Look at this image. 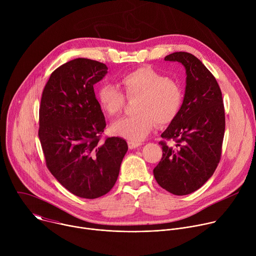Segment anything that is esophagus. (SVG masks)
<instances>
[{
	"label": "esophagus",
	"instance_id": "obj_1",
	"mask_svg": "<svg viewBox=\"0 0 256 256\" xmlns=\"http://www.w3.org/2000/svg\"><path fill=\"white\" fill-rule=\"evenodd\" d=\"M128 148H130V150L136 149V148L140 147V146L142 144V142H134V140H128Z\"/></svg>",
	"mask_w": 256,
	"mask_h": 256
}]
</instances>
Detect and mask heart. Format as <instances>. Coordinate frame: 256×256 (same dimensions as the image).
<instances>
[{
	"instance_id": "b5f03b06",
	"label": "heart",
	"mask_w": 256,
	"mask_h": 256,
	"mask_svg": "<svg viewBox=\"0 0 256 256\" xmlns=\"http://www.w3.org/2000/svg\"><path fill=\"white\" fill-rule=\"evenodd\" d=\"M120 84L128 97H138L136 104L138 114L114 122L110 130L114 136L142 140L157 122L160 126L170 124L180 110L184 99L181 87L151 66H140L128 72L122 77ZM97 99L109 118L118 114L124 104V95L112 84L101 85Z\"/></svg>"
}]
</instances>
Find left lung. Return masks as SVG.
Segmentation results:
<instances>
[{"instance_id": "1", "label": "left lung", "mask_w": 256, "mask_h": 256, "mask_svg": "<svg viewBox=\"0 0 256 256\" xmlns=\"http://www.w3.org/2000/svg\"><path fill=\"white\" fill-rule=\"evenodd\" d=\"M186 68V93L176 118L161 134L163 156L153 173L158 184L175 196L202 188L214 174L222 153L225 110L222 92L206 66L194 54L177 52L164 58Z\"/></svg>"}]
</instances>
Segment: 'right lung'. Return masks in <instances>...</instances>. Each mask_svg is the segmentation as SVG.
<instances>
[{
    "mask_svg": "<svg viewBox=\"0 0 256 256\" xmlns=\"http://www.w3.org/2000/svg\"><path fill=\"white\" fill-rule=\"evenodd\" d=\"M107 70L82 58L62 64L50 75L40 108L38 136L48 170L70 192L89 200L114 188L128 149L122 138L99 140L106 122L93 86Z\"/></svg>",
    "mask_w": 256,
    "mask_h": 256,
    "instance_id": "obj_1",
    "label": "right lung"
}]
</instances>
